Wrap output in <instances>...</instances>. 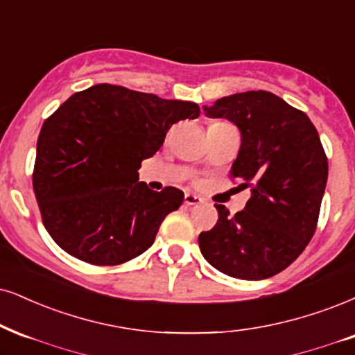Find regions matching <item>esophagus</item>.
Wrapping results in <instances>:
<instances>
[{
  "mask_svg": "<svg viewBox=\"0 0 355 355\" xmlns=\"http://www.w3.org/2000/svg\"><path fill=\"white\" fill-rule=\"evenodd\" d=\"M184 204L186 205H199V204H202V199H200L199 196H196V194H186L184 196Z\"/></svg>",
  "mask_w": 355,
  "mask_h": 355,
  "instance_id": "obj_1",
  "label": "esophagus"
}]
</instances>
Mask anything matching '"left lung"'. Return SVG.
Instances as JSON below:
<instances>
[{"mask_svg":"<svg viewBox=\"0 0 355 355\" xmlns=\"http://www.w3.org/2000/svg\"><path fill=\"white\" fill-rule=\"evenodd\" d=\"M240 130L242 144L230 176L252 187L243 211L199 235L205 260L239 279H265L298 258L316 230L327 182V157L304 112L265 90L234 94L204 107Z\"/></svg>","mask_w":355,"mask_h":355,"instance_id":"1","label":"left lung"}]
</instances>
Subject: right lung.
Wrapping results in <instances>:
<instances>
[{"mask_svg": "<svg viewBox=\"0 0 355 355\" xmlns=\"http://www.w3.org/2000/svg\"><path fill=\"white\" fill-rule=\"evenodd\" d=\"M199 113L194 102L110 84L65 100L44 121L33 173L52 240L92 265H120L146 252L184 192L151 191L138 182V169L163 146L171 125Z\"/></svg>", "mask_w": 355, "mask_h": 355, "instance_id": "add662e5", "label": "right lung"}]
</instances>
